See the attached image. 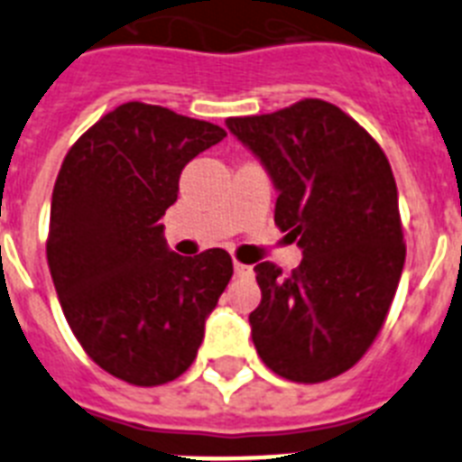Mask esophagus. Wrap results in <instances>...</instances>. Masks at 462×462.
I'll return each mask as SVG.
<instances>
[{
    "label": "esophagus",
    "mask_w": 462,
    "mask_h": 462,
    "mask_svg": "<svg viewBox=\"0 0 462 462\" xmlns=\"http://www.w3.org/2000/svg\"><path fill=\"white\" fill-rule=\"evenodd\" d=\"M235 274H237V277H251V274H254V267L235 261Z\"/></svg>",
    "instance_id": "1"
}]
</instances>
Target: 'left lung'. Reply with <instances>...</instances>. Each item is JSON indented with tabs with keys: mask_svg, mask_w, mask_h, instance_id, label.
Instances as JSON below:
<instances>
[{
	"mask_svg": "<svg viewBox=\"0 0 462 462\" xmlns=\"http://www.w3.org/2000/svg\"><path fill=\"white\" fill-rule=\"evenodd\" d=\"M225 124L263 162L279 189L274 223L303 249L289 277L270 261L254 267L255 350L286 381H331L374 345L404 270L390 162L369 131L319 98Z\"/></svg>",
	"mask_w": 462,
	"mask_h": 462,
	"instance_id": "left-lung-1",
	"label": "left lung"
}]
</instances>
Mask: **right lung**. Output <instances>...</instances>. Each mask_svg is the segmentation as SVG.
I'll return each instance as SVG.
<instances>
[{"label": "right lung", "mask_w": 462, "mask_h": 462, "mask_svg": "<svg viewBox=\"0 0 462 462\" xmlns=\"http://www.w3.org/2000/svg\"><path fill=\"white\" fill-rule=\"evenodd\" d=\"M225 135L131 100L84 131L58 171L46 239L58 300L84 352L129 385H164L189 369L232 277L227 251L173 254L159 223L185 164Z\"/></svg>", "instance_id": "add662e5"}]
</instances>
